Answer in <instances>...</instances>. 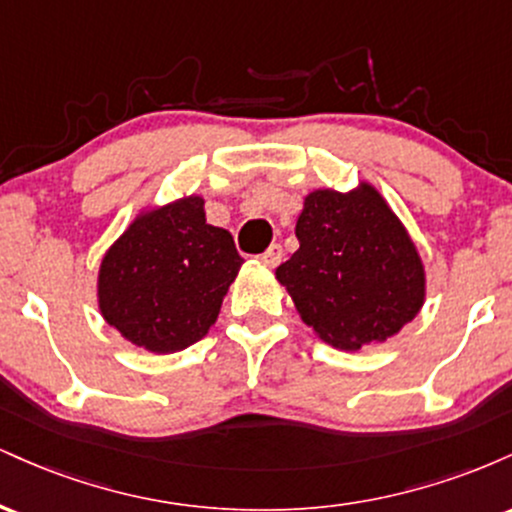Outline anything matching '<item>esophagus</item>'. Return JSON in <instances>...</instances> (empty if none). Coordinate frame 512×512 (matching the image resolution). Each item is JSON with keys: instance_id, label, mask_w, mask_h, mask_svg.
<instances>
[{"instance_id": "obj_1", "label": "esophagus", "mask_w": 512, "mask_h": 512, "mask_svg": "<svg viewBox=\"0 0 512 512\" xmlns=\"http://www.w3.org/2000/svg\"><path fill=\"white\" fill-rule=\"evenodd\" d=\"M281 257H284V250H281V245H269V248L260 255V262L267 264V267H276V264L281 262Z\"/></svg>"}]
</instances>
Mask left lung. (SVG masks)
I'll return each instance as SVG.
<instances>
[{"mask_svg": "<svg viewBox=\"0 0 512 512\" xmlns=\"http://www.w3.org/2000/svg\"><path fill=\"white\" fill-rule=\"evenodd\" d=\"M296 238L301 248L276 267V279L322 342L358 351L395 337L419 315L424 262L373 185L310 192Z\"/></svg>", "mask_w": 512, "mask_h": 512, "instance_id": "left-lung-1", "label": "left lung"}]
</instances>
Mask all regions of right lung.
Listing matches in <instances>:
<instances>
[{"mask_svg":"<svg viewBox=\"0 0 512 512\" xmlns=\"http://www.w3.org/2000/svg\"><path fill=\"white\" fill-rule=\"evenodd\" d=\"M240 264L231 233L207 223L204 199H175L142 211L105 252L98 308L127 342L175 354L209 332Z\"/></svg>","mask_w":512,"mask_h":512,"instance_id":"add662e5","label":"right lung"}]
</instances>
